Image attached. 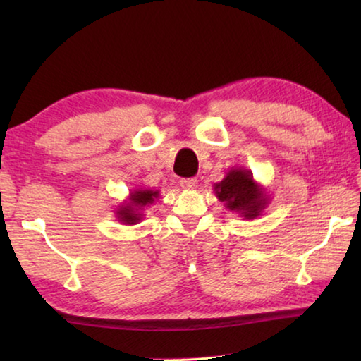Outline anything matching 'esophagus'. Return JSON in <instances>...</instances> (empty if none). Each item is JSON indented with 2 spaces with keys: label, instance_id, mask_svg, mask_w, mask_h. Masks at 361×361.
<instances>
[{
  "label": "esophagus",
  "instance_id": "esophagus-1",
  "mask_svg": "<svg viewBox=\"0 0 361 361\" xmlns=\"http://www.w3.org/2000/svg\"><path fill=\"white\" fill-rule=\"evenodd\" d=\"M180 185L183 189H195L197 188V180L195 178H185L180 181Z\"/></svg>",
  "mask_w": 361,
  "mask_h": 361
}]
</instances>
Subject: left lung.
<instances>
[{
	"label": "left lung",
	"instance_id": "obj_1",
	"mask_svg": "<svg viewBox=\"0 0 361 361\" xmlns=\"http://www.w3.org/2000/svg\"><path fill=\"white\" fill-rule=\"evenodd\" d=\"M213 192L226 209L239 213L243 219H256L271 202L266 188L245 167H231L224 178L213 185Z\"/></svg>",
	"mask_w": 361,
	"mask_h": 361
}]
</instances>
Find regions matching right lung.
<instances>
[{"mask_svg":"<svg viewBox=\"0 0 361 361\" xmlns=\"http://www.w3.org/2000/svg\"><path fill=\"white\" fill-rule=\"evenodd\" d=\"M159 199L157 189H132L127 199L116 207L114 216L119 223L126 226L138 224L145 218V209L154 204V200Z\"/></svg>","mask_w":361,"mask_h":361,"instance_id":"obj_1","label":"right lung"}]
</instances>
